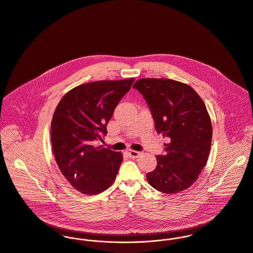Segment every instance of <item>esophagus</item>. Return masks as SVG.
<instances>
[{
  "label": "esophagus",
  "instance_id": "34e87169",
  "mask_svg": "<svg viewBox=\"0 0 253 253\" xmlns=\"http://www.w3.org/2000/svg\"><path fill=\"white\" fill-rule=\"evenodd\" d=\"M128 154L130 158H138L140 156V152L137 151V150H128Z\"/></svg>",
  "mask_w": 253,
  "mask_h": 253
}]
</instances>
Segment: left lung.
Wrapping results in <instances>:
<instances>
[{
  "label": "left lung",
  "instance_id": "left-lung-1",
  "mask_svg": "<svg viewBox=\"0 0 253 253\" xmlns=\"http://www.w3.org/2000/svg\"><path fill=\"white\" fill-rule=\"evenodd\" d=\"M145 99L158 134L167 137L166 155L146 174L158 191L175 194L189 188L206 166L212 127L207 108L189 85L167 79H141L133 85Z\"/></svg>",
  "mask_w": 253,
  "mask_h": 253
}]
</instances>
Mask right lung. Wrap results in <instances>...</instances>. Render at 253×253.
<instances>
[{
	"instance_id": "right-lung-1",
	"label": "right lung",
	"mask_w": 253,
	"mask_h": 253,
	"mask_svg": "<svg viewBox=\"0 0 253 253\" xmlns=\"http://www.w3.org/2000/svg\"><path fill=\"white\" fill-rule=\"evenodd\" d=\"M135 79L100 81L70 90L51 121V144L57 165L78 191L96 195L109 188L123 161L122 154L95 145L107 136V125Z\"/></svg>"
}]
</instances>
